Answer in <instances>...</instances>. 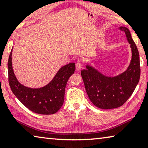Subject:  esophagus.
<instances>
[{
  "instance_id": "1",
  "label": "esophagus",
  "mask_w": 148,
  "mask_h": 148,
  "mask_svg": "<svg viewBox=\"0 0 148 148\" xmlns=\"http://www.w3.org/2000/svg\"><path fill=\"white\" fill-rule=\"evenodd\" d=\"M83 66V64L81 62H78L76 64V69L77 70H80V69H82Z\"/></svg>"
}]
</instances>
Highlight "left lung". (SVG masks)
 Instances as JSON below:
<instances>
[{"label":"left lung","instance_id":"left-lung-1","mask_svg":"<svg viewBox=\"0 0 148 148\" xmlns=\"http://www.w3.org/2000/svg\"><path fill=\"white\" fill-rule=\"evenodd\" d=\"M131 45L132 59L127 70L117 76L107 77L89 66L81 71L89 99L96 107L103 109L119 107L134 92L140 78L139 55L136 43L127 28L121 27Z\"/></svg>","mask_w":148,"mask_h":148}]
</instances>
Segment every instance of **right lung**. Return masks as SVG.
<instances>
[{"label": "right lung", "instance_id": "add662e5", "mask_svg": "<svg viewBox=\"0 0 148 148\" xmlns=\"http://www.w3.org/2000/svg\"><path fill=\"white\" fill-rule=\"evenodd\" d=\"M12 50L8 60L9 83L12 92L23 105L35 113L51 115L62 107L68 79L74 73L75 64L70 63L60 68L48 84L40 88L23 86L16 80L12 67Z\"/></svg>", "mask_w": 148, "mask_h": 148}]
</instances>
